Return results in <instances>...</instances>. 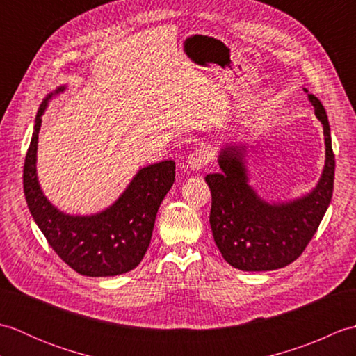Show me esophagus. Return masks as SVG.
Segmentation results:
<instances>
[{
	"instance_id": "34e87169",
	"label": "esophagus",
	"mask_w": 356,
	"mask_h": 356,
	"mask_svg": "<svg viewBox=\"0 0 356 356\" xmlns=\"http://www.w3.org/2000/svg\"><path fill=\"white\" fill-rule=\"evenodd\" d=\"M211 157H213V149H211V147L202 145L188 156L186 168L191 171H199L202 166H205L211 161Z\"/></svg>"
}]
</instances>
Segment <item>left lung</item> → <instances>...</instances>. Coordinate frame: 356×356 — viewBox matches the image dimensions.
<instances>
[{
    "mask_svg": "<svg viewBox=\"0 0 356 356\" xmlns=\"http://www.w3.org/2000/svg\"><path fill=\"white\" fill-rule=\"evenodd\" d=\"M303 90L323 125L326 147L321 176L311 191L289 200L261 197L251 185L245 140L225 143L217 157L222 171L205 177L213 194L211 231L223 259L236 269L274 270L297 260L329 208L335 176L330 125L318 97Z\"/></svg>",
    "mask_w": 356,
    "mask_h": 356,
    "instance_id": "left-lung-1",
    "label": "left lung"
}]
</instances>
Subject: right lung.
<instances>
[{"label":"right lung","mask_w":356,"mask_h":356,"mask_svg":"<svg viewBox=\"0 0 356 356\" xmlns=\"http://www.w3.org/2000/svg\"><path fill=\"white\" fill-rule=\"evenodd\" d=\"M59 86L36 113L24 162V195L35 223L49 245L81 275L115 277L134 269L149 246L159 207L176 176L174 161L139 168L122 194L95 214H67L44 194L36 172L38 136L51 99L65 92Z\"/></svg>","instance_id":"right-lung-1"}]
</instances>
